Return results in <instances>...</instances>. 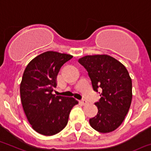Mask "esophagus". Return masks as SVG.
<instances>
[{
  "label": "esophagus",
  "instance_id": "34e87169",
  "mask_svg": "<svg viewBox=\"0 0 151 151\" xmlns=\"http://www.w3.org/2000/svg\"><path fill=\"white\" fill-rule=\"evenodd\" d=\"M80 103H81L82 105H84V106H85V105H86L87 103H88V102H87L85 99H81V100L80 101Z\"/></svg>",
  "mask_w": 151,
  "mask_h": 151
}]
</instances>
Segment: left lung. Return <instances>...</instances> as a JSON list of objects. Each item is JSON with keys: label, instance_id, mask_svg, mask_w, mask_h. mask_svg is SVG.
Segmentation results:
<instances>
[{"label": "left lung", "instance_id": "obj_1", "mask_svg": "<svg viewBox=\"0 0 151 151\" xmlns=\"http://www.w3.org/2000/svg\"><path fill=\"white\" fill-rule=\"evenodd\" d=\"M87 70L93 90L102 89L100 99L95 103L98 113L89 120L90 125L102 133L120 127L132 102V79L120 61L107 55H87L78 60Z\"/></svg>", "mask_w": 151, "mask_h": 151}]
</instances>
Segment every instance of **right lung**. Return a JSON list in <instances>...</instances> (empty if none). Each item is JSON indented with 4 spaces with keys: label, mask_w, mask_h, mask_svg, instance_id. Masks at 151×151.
Returning <instances> with one entry per match:
<instances>
[{
    "label": "right lung",
    "mask_w": 151,
    "mask_h": 151,
    "mask_svg": "<svg viewBox=\"0 0 151 151\" xmlns=\"http://www.w3.org/2000/svg\"><path fill=\"white\" fill-rule=\"evenodd\" d=\"M73 56L53 51L38 55L27 64L20 85L21 101L33 129L43 135L58 133L67 124L73 97L52 93L60 69Z\"/></svg>",
    "instance_id": "right-lung-1"
}]
</instances>
